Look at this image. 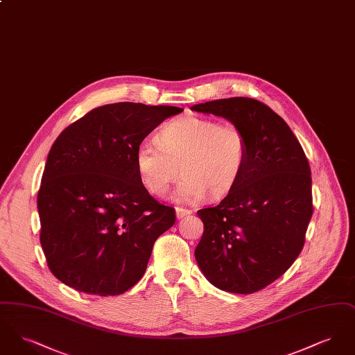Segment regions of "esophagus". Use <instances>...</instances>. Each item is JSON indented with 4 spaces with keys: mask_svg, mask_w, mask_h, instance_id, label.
I'll use <instances>...</instances> for the list:
<instances>
[{
    "mask_svg": "<svg viewBox=\"0 0 355 355\" xmlns=\"http://www.w3.org/2000/svg\"><path fill=\"white\" fill-rule=\"evenodd\" d=\"M175 213H177V218H178V220H182V218H185L187 216H190V214L193 213V210L178 206V207H175Z\"/></svg>",
    "mask_w": 355,
    "mask_h": 355,
    "instance_id": "34e87169",
    "label": "esophagus"
}]
</instances>
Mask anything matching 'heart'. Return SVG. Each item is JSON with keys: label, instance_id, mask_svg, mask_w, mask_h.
Returning <instances> with one entry per match:
<instances>
[{"label": "heart", "instance_id": "b5f03b06", "mask_svg": "<svg viewBox=\"0 0 355 355\" xmlns=\"http://www.w3.org/2000/svg\"><path fill=\"white\" fill-rule=\"evenodd\" d=\"M154 139L139 144L135 161L141 184L155 197L166 196L182 173L178 201L198 202L207 193L218 198L238 184L248 164V135L232 122L181 117L161 126Z\"/></svg>", "mask_w": 355, "mask_h": 355}]
</instances>
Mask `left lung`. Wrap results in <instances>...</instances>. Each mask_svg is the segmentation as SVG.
<instances>
[{
    "instance_id": "1",
    "label": "left lung",
    "mask_w": 355,
    "mask_h": 355,
    "mask_svg": "<svg viewBox=\"0 0 355 355\" xmlns=\"http://www.w3.org/2000/svg\"><path fill=\"white\" fill-rule=\"evenodd\" d=\"M191 110L229 119L249 139L238 184L217 206L197 211L205 230L196 258L214 286L252 294L285 274L304 249L314 210L310 165L286 122L262 102L232 97Z\"/></svg>"
}]
</instances>
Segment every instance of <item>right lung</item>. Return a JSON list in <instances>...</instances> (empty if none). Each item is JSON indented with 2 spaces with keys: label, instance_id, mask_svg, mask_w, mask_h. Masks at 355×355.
<instances>
[{
  "label": "right lung",
  "instance_id": "1",
  "mask_svg": "<svg viewBox=\"0 0 355 355\" xmlns=\"http://www.w3.org/2000/svg\"><path fill=\"white\" fill-rule=\"evenodd\" d=\"M184 109L135 102L103 105L57 137L37 196L40 241L65 285L119 295L145 274L154 242L175 210L153 198L135 169L144 138Z\"/></svg>",
  "mask_w": 355,
  "mask_h": 355
}]
</instances>
